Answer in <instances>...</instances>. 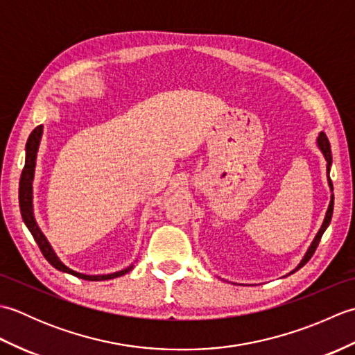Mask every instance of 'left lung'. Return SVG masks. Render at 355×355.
<instances>
[{
  "instance_id": "1",
  "label": "left lung",
  "mask_w": 355,
  "mask_h": 355,
  "mask_svg": "<svg viewBox=\"0 0 355 355\" xmlns=\"http://www.w3.org/2000/svg\"><path fill=\"white\" fill-rule=\"evenodd\" d=\"M318 143H319V148L322 149L323 155H325V158H327V163H328V173H329V166H331V163H333V155H331V146H329V141H328V137H327V135L322 132V134L319 135ZM328 182H329L331 189H333V182H331V178H329V177H328ZM333 209H334V195H333V198H331L329 207H328V212H327V216H325V221H323L322 227H320V230H319V233H318V236L314 238L311 247L308 248V252H306V254H305V258L302 259V262L299 263V267H297V268H302V267L305 266V263L311 259V256L314 254L315 248H318V245H319V243H320V238H322V235H323V232L327 230V227H328L329 223H331V218H333Z\"/></svg>"
}]
</instances>
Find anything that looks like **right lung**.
<instances>
[{
	"label": "right lung",
	"mask_w": 355,
	"mask_h": 355,
	"mask_svg": "<svg viewBox=\"0 0 355 355\" xmlns=\"http://www.w3.org/2000/svg\"><path fill=\"white\" fill-rule=\"evenodd\" d=\"M41 134H42V125L36 126L32 131V134L28 135V140L26 145V164H24V169H22L21 178H19V209H21L22 220H24L27 229L30 230V233H32V236L36 241L37 247H40V250L44 254V258L47 259L56 270L64 271V273H70V275L80 277V279H85V281H107V279H114V277H119V276L128 273V271H131L132 266L122 270V271H116V273H111V275H99V276L82 275V273H78V271H73L71 268L64 266V263L59 261V258L55 254V252H53V248L49 244V241L45 239L42 232L40 230V227H37L35 216H33V206H32V182H33L35 164H36L35 160H36L37 146H40Z\"/></svg>",
	"instance_id": "1"
}]
</instances>
